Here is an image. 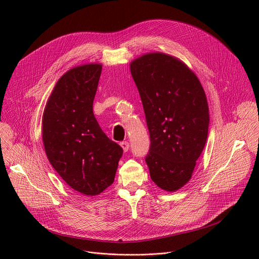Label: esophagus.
<instances>
[{
    "mask_svg": "<svg viewBox=\"0 0 259 259\" xmlns=\"http://www.w3.org/2000/svg\"><path fill=\"white\" fill-rule=\"evenodd\" d=\"M121 146H122V149H123L124 152H128L129 147H130L128 141H122V142H121Z\"/></svg>",
    "mask_w": 259,
    "mask_h": 259,
    "instance_id": "esophagus-1",
    "label": "esophagus"
}]
</instances>
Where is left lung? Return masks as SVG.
Wrapping results in <instances>:
<instances>
[{
    "instance_id": "1",
    "label": "left lung",
    "mask_w": 259,
    "mask_h": 259,
    "mask_svg": "<svg viewBox=\"0 0 259 259\" xmlns=\"http://www.w3.org/2000/svg\"><path fill=\"white\" fill-rule=\"evenodd\" d=\"M130 68L150 132L151 178L162 190L177 191L191 179L207 140L204 89L186 64L167 54H145Z\"/></svg>"
}]
</instances>
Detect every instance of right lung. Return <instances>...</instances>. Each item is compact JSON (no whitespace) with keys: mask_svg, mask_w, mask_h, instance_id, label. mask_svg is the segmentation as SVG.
Returning <instances> with one entry per match:
<instances>
[{"mask_svg":"<svg viewBox=\"0 0 259 259\" xmlns=\"http://www.w3.org/2000/svg\"><path fill=\"white\" fill-rule=\"evenodd\" d=\"M101 64L71 68L58 80L43 115V142L60 177L85 196L102 193L115 180L122 147L109 139L93 114Z\"/></svg>","mask_w":259,"mask_h":259,"instance_id":"right-lung-1","label":"right lung"}]
</instances>
